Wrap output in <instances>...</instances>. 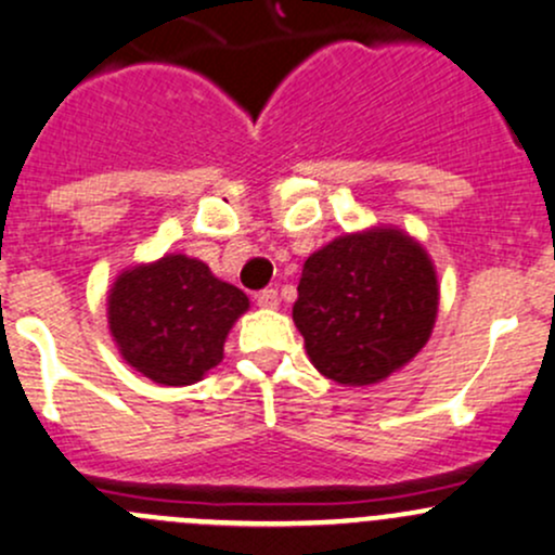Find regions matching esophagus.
<instances>
[{
    "instance_id": "1",
    "label": "esophagus",
    "mask_w": 555,
    "mask_h": 555,
    "mask_svg": "<svg viewBox=\"0 0 555 555\" xmlns=\"http://www.w3.org/2000/svg\"><path fill=\"white\" fill-rule=\"evenodd\" d=\"M255 300H258L260 308H268V311L279 308V293H276V289H262V293H258Z\"/></svg>"
}]
</instances>
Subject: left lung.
<instances>
[{"instance_id":"8db88e82","label":"left lung","mask_w":555,"mask_h":555,"mask_svg":"<svg viewBox=\"0 0 555 555\" xmlns=\"http://www.w3.org/2000/svg\"><path fill=\"white\" fill-rule=\"evenodd\" d=\"M439 279L423 244L396 225L343 233L302 266L293 308L311 364L340 385H375L423 351Z\"/></svg>"}]
</instances>
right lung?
I'll use <instances>...</instances> for the list:
<instances>
[{"label":"right lung","mask_w":555,"mask_h":555,"mask_svg":"<svg viewBox=\"0 0 555 555\" xmlns=\"http://www.w3.org/2000/svg\"><path fill=\"white\" fill-rule=\"evenodd\" d=\"M247 308L242 289L183 253L125 268L106 297L119 356L159 385L199 383L223 361L225 337Z\"/></svg>","instance_id":"right-lung-1"}]
</instances>
